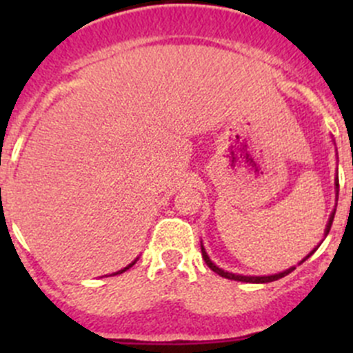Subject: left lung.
<instances>
[{
	"label": "left lung",
	"instance_id": "1",
	"mask_svg": "<svg viewBox=\"0 0 353 353\" xmlns=\"http://www.w3.org/2000/svg\"><path fill=\"white\" fill-rule=\"evenodd\" d=\"M338 186H340V184H338V176H336V196H338ZM352 196H353V190H352ZM334 212H336V210H334ZM334 212L331 213V216H330V222H328V225H326V236H328V232H330V229H331V223H333V219H334ZM314 252V251H312ZM311 252V254H312ZM309 254V256H311ZM201 256H203V259H205V263L206 265L210 266V270H213V272L215 273H219L220 276H223V279H229V280H237V282H248V283H268V282H275V280H279V279H282V276H285V275H288V273L290 272H294L295 268H288V270H285V272H282V273H276V275H270V276H244V275H234V273H229V272H223L222 268H219V266H215L213 265L212 261H210V258H208V254H206L205 252V249L201 248ZM307 256V258H309ZM305 258V259H307ZM305 259H302V261H305Z\"/></svg>",
	"mask_w": 353,
	"mask_h": 353
}]
</instances>
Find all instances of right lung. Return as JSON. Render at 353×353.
<instances>
[{
  "label": "right lung",
  "mask_w": 353,
  "mask_h": 353,
  "mask_svg": "<svg viewBox=\"0 0 353 353\" xmlns=\"http://www.w3.org/2000/svg\"><path fill=\"white\" fill-rule=\"evenodd\" d=\"M133 265H134V261H133V263H131V265H128V266H126V268H124V270H121V272H117V273H116V275H119V273L126 272V270H128V268H131V266H133Z\"/></svg>",
  "instance_id": "1"
}]
</instances>
